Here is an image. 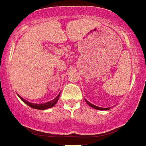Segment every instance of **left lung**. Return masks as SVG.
<instances>
[{
    "instance_id": "8db88e82",
    "label": "left lung",
    "mask_w": 146,
    "mask_h": 146,
    "mask_svg": "<svg viewBox=\"0 0 146 146\" xmlns=\"http://www.w3.org/2000/svg\"><path fill=\"white\" fill-rule=\"evenodd\" d=\"M85 101H86V103L89 104V105L90 106V107H92V108H94V109H96V110H109V108H100V107H97V106L94 105V104H91L90 102H89L86 99H85Z\"/></svg>"
}]
</instances>
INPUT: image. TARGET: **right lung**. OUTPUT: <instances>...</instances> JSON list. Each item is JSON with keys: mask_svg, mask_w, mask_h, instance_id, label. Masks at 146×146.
<instances>
[{"mask_svg": "<svg viewBox=\"0 0 146 146\" xmlns=\"http://www.w3.org/2000/svg\"><path fill=\"white\" fill-rule=\"evenodd\" d=\"M60 93L59 94V96H57L56 98H54V99L52 100V101L47 102V103L41 104H34V103H31V102H27V101H26L25 99H24V98H23L22 97H21V96H19V97L21 98V101H23V102H25L26 104H27L28 106H30L31 108H34V109H37V110H46V109H48V108H52V107H54V106L55 105V104L57 102V101H58V99H59V98H60Z\"/></svg>", "mask_w": 146, "mask_h": 146, "instance_id": "1", "label": "right lung"}]
</instances>
